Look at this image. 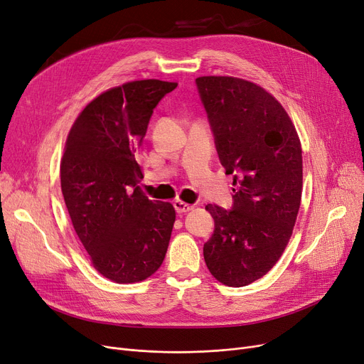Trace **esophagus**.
<instances>
[{
  "mask_svg": "<svg viewBox=\"0 0 364 364\" xmlns=\"http://www.w3.org/2000/svg\"><path fill=\"white\" fill-rule=\"evenodd\" d=\"M174 208H176V211L178 214H184V213H188V211H192V209H193L192 205H188V203H186L183 200H176L174 202Z\"/></svg>",
  "mask_w": 364,
  "mask_h": 364,
  "instance_id": "1",
  "label": "esophagus"
}]
</instances>
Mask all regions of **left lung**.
<instances>
[{
  "label": "left lung",
  "mask_w": 364,
  "mask_h": 364,
  "mask_svg": "<svg viewBox=\"0 0 364 364\" xmlns=\"http://www.w3.org/2000/svg\"><path fill=\"white\" fill-rule=\"evenodd\" d=\"M225 174H233L232 211L206 205L215 221L203 245L208 270L240 288L269 273L288 245L301 205L302 149L288 112L255 82L235 76L196 78Z\"/></svg>",
  "instance_id": "left-lung-1"
}]
</instances>
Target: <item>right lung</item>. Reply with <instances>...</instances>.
Here are the masks:
<instances>
[{
    "label": "right lung",
    "instance_id": "obj_1",
    "mask_svg": "<svg viewBox=\"0 0 364 364\" xmlns=\"http://www.w3.org/2000/svg\"><path fill=\"white\" fill-rule=\"evenodd\" d=\"M178 84L141 80L92 99L75 119L60 162V184L75 233L92 267L114 283L155 273L166 254L176 209L137 186L136 161L153 109Z\"/></svg>",
    "mask_w": 364,
    "mask_h": 364
}]
</instances>
